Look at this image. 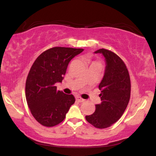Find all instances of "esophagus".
I'll return each mask as SVG.
<instances>
[{
	"label": "esophagus",
	"instance_id": "esophagus-1",
	"mask_svg": "<svg viewBox=\"0 0 156 156\" xmlns=\"http://www.w3.org/2000/svg\"><path fill=\"white\" fill-rule=\"evenodd\" d=\"M76 101H78L79 102H83L84 101V100L83 98H82L79 97V96H76Z\"/></svg>",
	"mask_w": 156,
	"mask_h": 156
}]
</instances>
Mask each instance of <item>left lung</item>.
Returning <instances> with one entry per match:
<instances>
[{"mask_svg":"<svg viewBox=\"0 0 156 156\" xmlns=\"http://www.w3.org/2000/svg\"><path fill=\"white\" fill-rule=\"evenodd\" d=\"M95 53L102 54L106 60L104 77L98 86L102 102L85 118L95 127L105 129L117 122L125 112L130 99L131 80L125 62L114 52L100 49Z\"/></svg>","mask_w":156,"mask_h":156,"instance_id":"left-lung-1","label":"left lung"}]
</instances>
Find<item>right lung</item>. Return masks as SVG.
Returning <instances> with one entry per match:
<instances>
[{
    "instance_id": "right-lung-1",
    "label": "right lung",
    "mask_w": 156,
    "mask_h": 156,
    "mask_svg": "<svg viewBox=\"0 0 156 156\" xmlns=\"http://www.w3.org/2000/svg\"><path fill=\"white\" fill-rule=\"evenodd\" d=\"M83 49L55 47L46 50L36 59L25 83V96L34 118L44 126L62 122L75 102L72 94L58 91L55 84L61 83L69 62Z\"/></svg>"
}]
</instances>
